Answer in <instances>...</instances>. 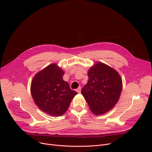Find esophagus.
<instances>
[{
    "instance_id": "34e87169",
    "label": "esophagus",
    "mask_w": 152,
    "mask_h": 152,
    "mask_svg": "<svg viewBox=\"0 0 152 152\" xmlns=\"http://www.w3.org/2000/svg\"><path fill=\"white\" fill-rule=\"evenodd\" d=\"M81 87H79L78 88L76 89V92H77V93H79V94H80V93H81Z\"/></svg>"
}]
</instances>
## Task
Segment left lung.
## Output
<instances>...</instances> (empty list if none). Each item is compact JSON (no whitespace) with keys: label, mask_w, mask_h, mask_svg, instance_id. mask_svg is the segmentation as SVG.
Instances as JSON below:
<instances>
[{"label":"left lung","mask_w":152,"mask_h":152,"mask_svg":"<svg viewBox=\"0 0 152 152\" xmlns=\"http://www.w3.org/2000/svg\"><path fill=\"white\" fill-rule=\"evenodd\" d=\"M89 80L81 94L95 115L104 114L116 105L122 91V80L118 72L102 63L88 71Z\"/></svg>","instance_id":"1"}]
</instances>
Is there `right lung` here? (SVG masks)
I'll return each mask as SVG.
<instances>
[{"label":"right lung","instance_id":"obj_1","mask_svg":"<svg viewBox=\"0 0 152 152\" xmlns=\"http://www.w3.org/2000/svg\"><path fill=\"white\" fill-rule=\"evenodd\" d=\"M64 71L51 64L34 76L31 86L32 97L36 105L51 116H61L77 94L63 80Z\"/></svg>","mask_w":152,"mask_h":152}]
</instances>
